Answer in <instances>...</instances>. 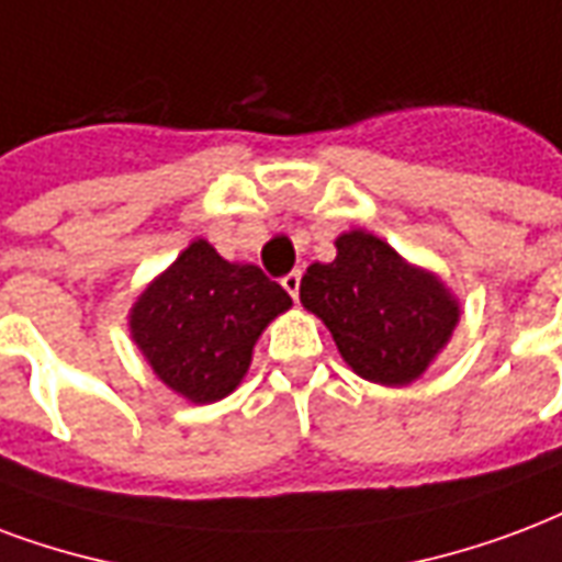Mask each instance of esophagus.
Masks as SVG:
<instances>
[{
  "label": "esophagus",
  "mask_w": 562,
  "mask_h": 562,
  "mask_svg": "<svg viewBox=\"0 0 562 562\" xmlns=\"http://www.w3.org/2000/svg\"><path fill=\"white\" fill-rule=\"evenodd\" d=\"M282 289H285V292L292 294L294 301H297V294H301V270L285 273V277H282Z\"/></svg>",
  "instance_id": "34e87169"
}]
</instances>
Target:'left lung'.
Listing matches in <instances>:
<instances>
[{
	"mask_svg": "<svg viewBox=\"0 0 562 562\" xmlns=\"http://www.w3.org/2000/svg\"><path fill=\"white\" fill-rule=\"evenodd\" d=\"M301 301L327 324L345 363L386 386L423 375L459 322L438 277L366 232L339 235L336 259L306 268Z\"/></svg>",
	"mask_w": 562,
	"mask_h": 562,
	"instance_id": "left-lung-1",
	"label": "left lung"
}]
</instances>
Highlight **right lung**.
Here are the masks:
<instances>
[{"mask_svg":"<svg viewBox=\"0 0 562 562\" xmlns=\"http://www.w3.org/2000/svg\"><path fill=\"white\" fill-rule=\"evenodd\" d=\"M289 306V292L265 270L193 240L136 301L131 330L164 384L207 405L240 384L256 339Z\"/></svg>","mask_w":562,"mask_h":562,"instance_id":"1","label":"right lung"}]
</instances>
